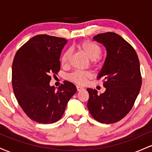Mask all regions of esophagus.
I'll return each instance as SVG.
<instances>
[{"label": "esophagus", "mask_w": 152, "mask_h": 152, "mask_svg": "<svg viewBox=\"0 0 152 152\" xmlns=\"http://www.w3.org/2000/svg\"><path fill=\"white\" fill-rule=\"evenodd\" d=\"M76 88H77L78 91H81V90L83 89V87H81V86H76Z\"/></svg>", "instance_id": "esophagus-1"}]
</instances>
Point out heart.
<instances>
[{"instance_id":"heart-1","label":"heart","mask_w":152,"mask_h":152,"mask_svg":"<svg viewBox=\"0 0 152 152\" xmlns=\"http://www.w3.org/2000/svg\"><path fill=\"white\" fill-rule=\"evenodd\" d=\"M77 48L83 52L85 55L91 60L94 66H97L100 62V56L102 49L99 44L89 40H86L77 45ZM71 56L70 50H66L61 57V64L63 66H66L69 64ZM91 74L88 71H75L68 76L69 80L78 84H83L86 83L87 78H90Z\"/></svg>"}]
</instances>
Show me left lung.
<instances>
[{
	"label": "left lung",
	"instance_id": "left-lung-1",
	"mask_svg": "<svg viewBox=\"0 0 152 152\" xmlns=\"http://www.w3.org/2000/svg\"><path fill=\"white\" fill-rule=\"evenodd\" d=\"M94 41L106 47V58L99 73L106 88L100 95L87 88V107L94 119L102 124L116 123L131 111L142 86L140 64L137 52L116 33L97 34Z\"/></svg>",
	"mask_w": 152,
	"mask_h": 152
}]
</instances>
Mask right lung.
<instances>
[{
    "label": "right lung",
    "mask_w": 152,
    "mask_h": 152,
    "mask_svg": "<svg viewBox=\"0 0 152 152\" xmlns=\"http://www.w3.org/2000/svg\"><path fill=\"white\" fill-rule=\"evenodd\" d=\"M67 40L37 35L15 53L12 65L15 96L26 114L39 124H53L62 117L68 102L76 92L74 83L64 81L56 90L50 74L61 69L60 56Z\"/></svg>",
    "instance_id": "right-lung-1"
}]
</instances>
